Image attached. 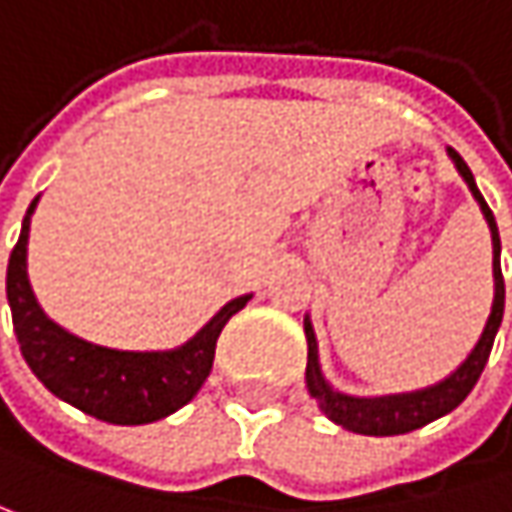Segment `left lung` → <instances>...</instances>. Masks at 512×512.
Wrapping results in <instances>:
<instances>
[{"instance_id":"1","label":"left lung","mask_w":512,"mask_h":512,"mask_svg":"<svg viewBox=\"0 0 512 512\" xmlns=\"http://www.w3.org/2000/svg\"><path fill=\"white\" fill-rule=\"evenodd\" d=\"M449 157L455 163L457 174L463 177V183L469 186L472 198L478 201L484 221L490 227V238H493V309L484 323V332L478 338V344L466 355V361L457 367L455 373H449L443 382L428 384L422 390H411V393H387V396H349L335 390L326 382L323 370H320V355H317V338H314V326L311 317L306 314L303 329H306V341H309V364H306V387L317 399L320 411L347 431L355 434H367V437H393V434H408L414 428H422L428 422L446 417L449 411H455L457 405L472 393L475 382L484 373V364L490 358L493 349L495 332L501 326L504 317V279H501V238H498V227H495L493 212L484 201V195L475 186V177L469 171V165L463 163V157L455 148H449Z\"/></svg>"}]
</instances>
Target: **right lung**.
<instances>
[{"instance_id":"1","label":"right lung","mask_w":512,"mask_h":512,"mask_svg":"<svg viewBox=\"0 0 512 512\" xmlns=\"http://www.w3.org/2000/svg\"><path fill=\"white\" fill-rule=\"evenodd\" d=\"M40 195L31 201L17 247L8 259V306L19 349L31 373L57 399L113 425H145L180 411L206 382L215 344L227 320L247 306L253 294L230 300L198 335L163 352H128L90 344L40 309L28 282V230Z\"/></svg>"}]
</instances>
